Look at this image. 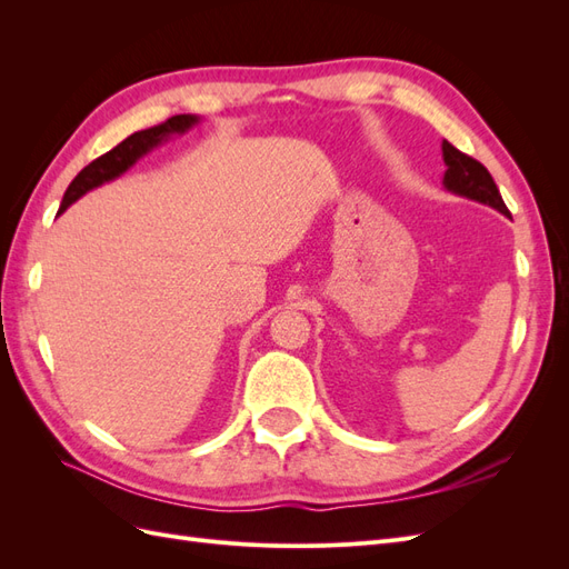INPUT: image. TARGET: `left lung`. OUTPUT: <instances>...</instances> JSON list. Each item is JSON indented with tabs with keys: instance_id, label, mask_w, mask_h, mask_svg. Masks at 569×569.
I'll return each mask as SVG.
<instances>
[{
	"instance_id": "8db88e82",
	"label": "left lung",
	"mask_w": 569,
	"mask_h": 569,
	"mask_svg": "<svg viewBox=\"0 0 569 569\" xmlns=\"http://www.w3.org/2000/svg\"><path fill=\"white\" fill-rule=\"evenodd\" d=\"M441 149H443V163H446V176H443L446 189H451V192L460 197L475 199L479 203H487L491 209L501 211L503 216H510L508 206L501 199V192H498V187L485 166L446 140Z\"/></svg>"
}]
</instances>
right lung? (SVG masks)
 Segmentation results:
<instances>
[{"label": "right lung", "mask_w": 569, "mask_h": 569, "mask_svg": "<svg viewBox=\"0 0 569 569\" xmlns=\"http://www.w3.org/2000/svg\"><path fill=\"white\" fill-rule=\"evenodd\" d=\"M194 123H197V116L180 113V116H170L168 120H163V123L153 126V128L132 132L130 137H126L123 142L116 144L111 151L101 153L99 159H94L90 166H84L80 170V173L73 178V182L66 189L63 201L59 206V213L66 211L68 206H71L76 199H80L84 192H90V189L99 187L101 182H109V180L118 178L120 173H126V170L142 157V153L157 147L161 140H166L168 134L184 132Z\"/></svg>", "instance_id": "1"}]
</instances>
